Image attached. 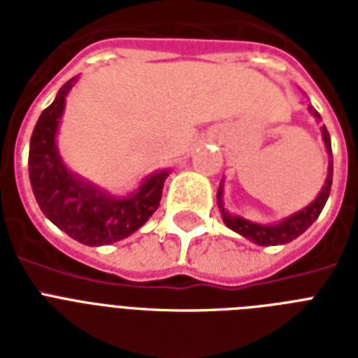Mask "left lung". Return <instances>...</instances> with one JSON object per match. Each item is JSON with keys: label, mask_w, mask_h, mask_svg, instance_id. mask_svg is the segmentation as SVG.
<instances>
[{"label": "left lung", "mask_w": 358, "mask_h": 358, "mask_svg": "<svg viewBox=\"0 0 358 358\" xmlns=\"http://www.w3.org/2000/svg\"><path fill=\"white\" fill-rule=\"evenodd\" d=\"M310 109V113L314 115L317 120L322 119L316 109ZM322 135L329 154L327 178H325V185H323L322 191H320V195H317L308 206L299 210V212L292 213L289 217L282 219V221H278V223H252V221H247V219L239 217V215H230V213L224 210L223 199H221V195H223V187H219L217 204L219 210H221V215H223L224 224H227L230 230L238 232L239 236H243V238L255 241L256 245H264V247H267V245L289 243V241H294L295 238H299V236L303 234L317 217H320V213H322L323 206H325V202H327L329 199V193H331V185H333V150H331V137H329V131L325 126H322Z\"/></svg>", "instance_id": "left-lung-1"}]
</instances>
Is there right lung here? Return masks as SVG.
<instances>
[{
    "label": "right lung",
    "mask_w": 358,
    "mask_h": 358,
    "mask_svg": "<svg viewBox=\"0 0 358 358\" xmlns=\"http://www.w3.org/2000/svg\"><path fill=\"white\" fill-rule=\"evenodd\" d=\"M78 78L59 89L57 96L41 113L29 143V180L42 213L64 234L89 247L111 245L128 238L152 217L162 201L167 169L143 180L128 196H113L70 173L61 159L55 135L66 94Z\"/></svg>",
    "instance_id": "add662e5"
}]
</instances>
